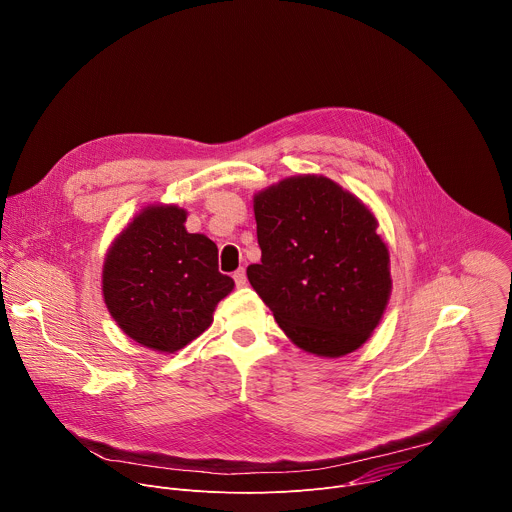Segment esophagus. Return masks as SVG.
Returning a JSON list of instances; mask_svg holds the SVG:
<instances>
[{"label":"esophagus","mask_w":512,"mask_h":512,"mask_svg":"<svg viewBox=\"0 0 512 512\" xmlns=\"http://www.w3.org/2000/svg\"><path fill=\"white\" fill-rule=\"evenodd\" d=\"M233 277H235V283L239 285V287H243L245 283H247V273H245V269L241 267V269H237L235 273H233Z\"/></svg>","instance_id":"1"}]
</instances>
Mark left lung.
<instances>
[{"mask_svg":"<svg viewBox=\"0 0 512 512\" xmlns=\"http://www.w3.org/2000/svg\"><path fill=\"white\" fill-rule=\"evenodd\" d=\"M259 298L302 350L338 358L367 342L391 296L389 249L377 218L326 176H294L253 198Z\"/></svg>","mask_w":512,"mask_h":512,"instance_id":"8db88e82","label":"left lung"}]
</instances>
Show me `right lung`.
Returning <instances> with one entry per match:
<instances>
[{
  "instance_id": "add662e5",
  "label": "right lung",
  "mask_w": 512,
  "mask_h": 512,
  "mask_svg": "<svg viewBox=\"0 0 512 512\" xmlns=\"http://www.w3.org/2000/svg\"><path fill=\"white\" fill-rule=\"evenodd\" d=\"M186 210L145 206L103 263V298L119 328L145 348L176 352L210 324L235 281L218 271L216 245L188 233Z\"/></svg>"
}]
</instances>
